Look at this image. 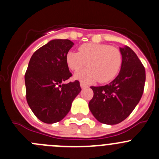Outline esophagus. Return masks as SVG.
I'll return each mask as SVG.
<instances>
[{
  "label": "esophagus",
  "mask_w": 159,
  "mask_h": 159,
  "mask_svg": "<svg viewBox=\"0 0 159 159\" xmlns=\"http://www.w3.org/2000/svg\"><path fill=\"white\" fill-rule=\"evenodd\" d=\"M80 87H81V88H86V87H87V85H86L85 84H84V83L81 82L80 83Z\"/></svg>",
  "instance_id": "1"
}]
</instances>
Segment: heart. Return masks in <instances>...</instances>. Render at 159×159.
<instances>
[{"instance_id": "1", "label": "heart", "mask_w": 159, "mask_h": 159, "mask_svg": "<svg viewBox=\"0 0 159 159\" xmlns=\"http://www.w3.org/2000/svg\"><path fill=\"white\" fill-rule=\"evenodd\" d=\"M122 61V54L117 48L99 43H84L79 48V52L69 51L66 54V63L74 72L82 69L87 63L89 68L75 75V79L85 84L112 80L119 73Z\"/></svg>"}]
</instances>
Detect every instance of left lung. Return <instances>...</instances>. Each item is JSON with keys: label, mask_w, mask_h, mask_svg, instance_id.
Listing matches in <instances>:
<instances>
[{"label": "left lung", "mask_w": 159, "mask_h": 159, "mask_svg": "<svg viewBox=\"0 0 159 159\" xmlns=\"http://www.w3.org/2000/svg\"><path fill=\"white\" fill-rule=\"evenodd\" d=\"M122 61L119 75L109 84L90 87L93 97L89 102L93 116L101 123L115 125L131 114L144 89V66L129 47L120 48Z\"/></svg>", "instance_id": "8db88e82"}]
</instances>
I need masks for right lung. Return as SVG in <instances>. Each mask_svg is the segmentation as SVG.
<instances>
[{
	"instance_id": "right-lung-1",
	"label": "right lung",
	"mask_w": 159,
	"mask_h": 159,
	"mask_svg": "<svg viewBox=\"0 0 159 159\" xmlns=\"http://www.w3.org/2000/svg\"><path fill=\"white\" fill-rule=\"evenodd\" d=\"M74 43L53 40L33 53L25 74V96L32 111L42 122L61 121L81 91L80 82L64 84L72 76L66 54Z\"/></svg>"
}]
</instances>
